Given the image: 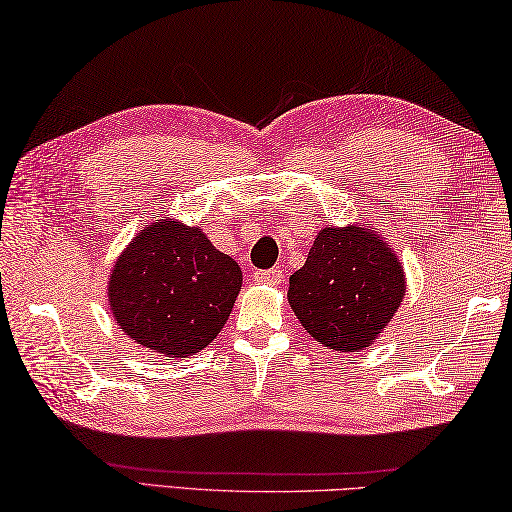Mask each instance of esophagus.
Instances as JSON below:
<instances>
[{
	"mask_svg": "<svg viewBox=\"0 0 512 512\" xmlns=\"http://www.w3.org/2000/svg\"><path fill=\"white\" fill-rule=\"evenodd\" d=\"M254 279L258 283H265V286H279L283 279V272L279 270V267H272V270H258V272H254Z\"/></svg>",
	"mask_w": 512,
	"mask_h": 512,
	"instance_id": "esophagus-1",
	"label": "esophagus"
}]
</instances>
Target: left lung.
<instances>
[{
	"instance_id": "left-lung-1",
	"label": "left lung",
	"mask_w": 512,
	"mask_h": 512,
	"mask_svg": "<svg viewBox=\"0 0 512 512\" xmlns=\"http://www.w3.org/2000/svg\"><path fill=\"white\" fill-rule=\"evenodd\" d=\"M404 292V267L379 233L365 224H329L315 236L304 267L290 276L288 301L320 345L358 351L374 345Z\"/></svg>"
}]
</instances>
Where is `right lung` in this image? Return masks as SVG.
<instances>
[{"instance_id":"add662e5","label":"right lung","mask_w":512,"mask_h":512,"mask_svg":"<svg viewBox=\"0 0 512 512\" xmlns=\"http://www.w3.org/2000/svg\"><path fill=\"white\" fill-rule=\"evenodd\" d=\"M242 286L240 265L199 226L156 220L142 226L108 279V306L138 345L186 358L217 338Z\"/></svg>"}]
</instances>
